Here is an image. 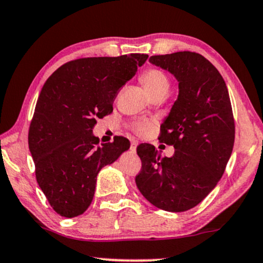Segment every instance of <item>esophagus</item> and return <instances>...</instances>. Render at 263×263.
<instances>
[{
  "label": "esophagus",
  "mask_w": 263,
  "mask_h": 263,
  "mask_svg": "<svg viewBox=\"0 0 263 263\" xmlns=\"http://www.w3.org/2000/svg\"><path fill=\"white\" fill-rule=\"evenodd\" d=\"M137 145H138V140H131V146H130V150L132 151V153H136L137 150Z\"/></svg>",
  "instance_id": "obj_1"
}]
</instances>
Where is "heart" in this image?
Returning a JSON list of instances; mask_svg holds the SVG:
<instances>
[{
    "mask_svg": "<svg viewBox=\"0 0 263 263\" xmlns=\"http://www.w3.org/2000/svg\"><path fill=\"white\" fill-rule=\"evenodd\" d=\"M139 80L151 96L161 93H168L170 87L169 79L160 69L149 68L144 70ZM131 127L138 135H147V133L154 130V121L146 119H137L131 124Z\"/></svg>",
    "mask_w": 263,
    "mask_h": 263,
    "instance_id": "obj_1",
    "label": "heart"
}]
</instances>
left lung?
<instances>
[{"label":"left lung","mask_w":263,"mask_h":263,"mask_svg":"<svg viewBox=\"0 0 263 263\" xmlns=\"http://www.w3.org/2000/svg\"><path fill=\"white\" fill-rule=\"evenodd\" d=\"M149 61L179 81V96L158 137L175 153L161 158L154 145L140 144L136 184L154 206L183 212L204 200L227 168L235 142L230 96L219 71L201 54L182 51Z\"/></svg>","instance_id":"8db88e82"}]
</instances>
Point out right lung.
I'll list each match as a JSON object with an SVG mask.
<instances>
[{"label": "right lung", "instance_id": "1", "mask_svg": "<svg viewBox=\"0 0 263 263\" xmlns=\"http://www.w3.org/2000/svg\"><path fill=\"white\" fill-rule=\"evenodd\" d=\"M147 54L88 57L68 62L44 84L28 131L35 177L52 209L62 217L82 214L93 200L96 177L128 150L117 136L99 145L93 135L98 118L113 112L120 88Z\"/></svg>", "mask_w": 263, "mask_h": 263}]
</instances>
